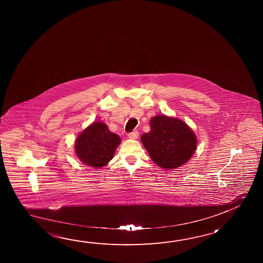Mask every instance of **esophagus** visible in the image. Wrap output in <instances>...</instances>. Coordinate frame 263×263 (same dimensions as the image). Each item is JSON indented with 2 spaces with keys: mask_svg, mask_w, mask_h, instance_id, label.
Returning <instances> with one entry per match:
<instances>
[{
  "mask_svg": "<svg viewBox=\"0 0 263 263\" xmlns=\"http://www.w3.org/2000/svg\"><path fill=\"white\" fill-rule=\"evenodd\" d=\"M128 138H129L130 139H137V138H138V131H133V132L128 134Z\"/></svg>",
  "mask_w": 263,
  "mask_h": 263,
  "instance_id": "esophagus-1",
  "label": "esophagus"
}]
</instances>
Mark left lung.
I'll return each instance as SVG.
<instances>
[{
	"mask_svg": "<svg viewBox=\"0 0 263 263\" xmlns=\"http://www.w3.org/2000/svg\"><path fill=\"white\" fill-rule=\"evenodd\" d=\"M151 131L141 136V142L158 166L166 170L186 163L197 146L194 131L183 121L166 116L151 118Z\"/></svg>",
	"mask_w": 263,
	"mask_h": 263,
	"instance_id": "left-lung-1",
	"label": "left lung"
}]
</instances>
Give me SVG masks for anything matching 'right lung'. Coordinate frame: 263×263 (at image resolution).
<instances>
[{"label":"right lung","instance_id":"obj_1","mask_svg":"<svg viewBox=\"0 0 263 263\" xmlns=\"http://www.w3.org/2000/svg\"><path fill=\"white\" fill-rule=\"evenodd\" d=\"M121 138L103 122H95L78 136L75 152L82 163L100 168L112 159Z\"/></svg>","mask_w":263,"mask_h":263}]
</instances>
